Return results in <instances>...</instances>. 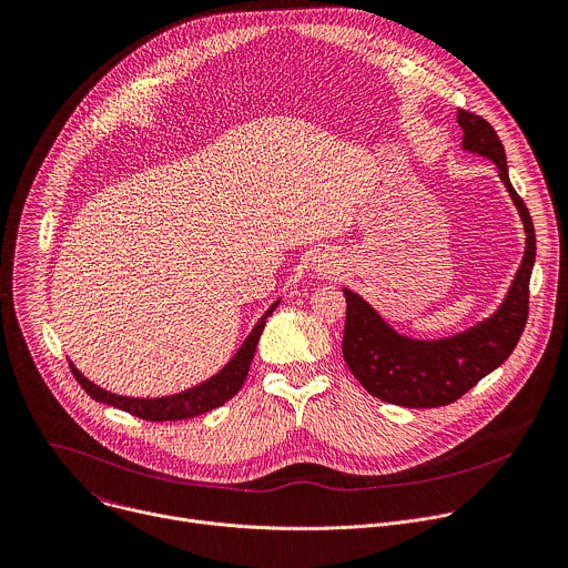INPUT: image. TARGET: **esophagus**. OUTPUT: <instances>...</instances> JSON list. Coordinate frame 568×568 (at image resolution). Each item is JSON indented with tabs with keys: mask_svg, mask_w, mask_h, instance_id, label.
Wrapping results in <instances>:
<instances>
[{
	"mask_svg": "<svg viewBox=\"0 0 568 568\" xmlns=\"http://www.w3.org/2000/svg\"><path fill=\"white\" fill-rule=\"evenodd\" d=\"M312 270H314L318 276H329V274H334V272L338 270V261H336V256H334V254H329V252H321V254H316V256H314V261H312Z\"/></svg>",
	"mask_w": 568,
	"mask_h": 568,
	"instance_id": "1",
	"label": "esophagus"
}]
</instances>
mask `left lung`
Instances as JSON below:
<instances>
[{"label": "left lung", "instance_id": "left-lung-1", "mask_svg": "<svg viewBox=\"0 0 568 568\" xmlns=\"http://www.w3.org/2000/svg\"><path fill=\"white\" fill-rule=\"evenodd\" d=\"M462 151L488 158L519 214L526 234L524 258L499 307L473 327L442 338L397 332L363 296L343 287V358L356 382L376 399L406 408H437L457 402L515 349L528 316V283L535 265V230L524 201L510 184L506 151L495 129L475 113L459 111Z\"/></svg>", "mask_w": 568, "mask_h": 568}]
</instances>
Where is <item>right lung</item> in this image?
Instances as JSON below:
<instances>
[{
  "instance_id": "add662e5",
  "label": "right lung",
  "mask_w": 568,
  "mask_h": 568,
  "mask_svg": "<svg viewBox=\"0 0 568 568\" xmlns=\"http://www.w3.org/2000/svg\"><path fill=\"white\" fill-rule=\"evenodd\" d=\"M281 303V298H276L267 312L258 318V323L254 325V329L247 334V338L243 341V345L239 347V352L230 358V363L219 369V374L210 376L207 382L186 388L182 393L169 395V397H155V399H140V397H124V395H115L109 393L100 386H95L93 382H89L87 376L75 367V363L69 358L71 372L78 379V384L84 388V393L91 395V399L100 402V404H109L113 408H120L133 417L146 419V422H178V419H192L199 417L203 413H210L219 406H223L225 402H230L245 384L247 372L258 345V338L263 334L265 321L267 316H272V312L276 310V305Z\"/></svg>"
}]
</instances>
